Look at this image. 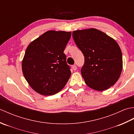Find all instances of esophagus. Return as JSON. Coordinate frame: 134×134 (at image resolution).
<instances>
[{"instance_id":"34e87169","label":"esophagus","mask_w":134,"mask_h":134,"mask_svg":"<svg viewBox=\"0 0 134 134\" xmlns=\"http://www.w3.org/2000/svg\"><path fill=\"white\" fill-rule=\"evenodd\" d=\"M72 70H74V71H75V70H77V66H76V65H72Z\"/></svg>"}]
</instances>
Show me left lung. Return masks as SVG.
Segmentation results:
<instances>
[{
	"mask_svg": "<svg viewBox=\"0 0 134 134\" xmlns=\"http://www.w3.org/2000/svg\"><path fill=\"white\" fill-rule=\"evenodd\" d=\"M72 37L85 57L81 74L87 86L103 91L115 85L123 69L121 51L115 40L94 28L74 31Z\"/></svg>",
	"mask_w": 134,
	"mask_h": 134,
	"instance_id": "1",
	"label": "left lung"
}]
</instances>
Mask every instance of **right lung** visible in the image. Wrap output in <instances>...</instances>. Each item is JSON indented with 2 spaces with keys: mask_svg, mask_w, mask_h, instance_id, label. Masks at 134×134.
Instances as JSON below:
<instances>
[{
  "mask_svg": "<svg viewBox=\"0 0 134 134\" xmlns=\"http://www.w3.org/2000/svg\"><path fill=\"white\" fill-rule=\"evenodd\" d=\"M71 36V32L47 31L27 47L22 72L30 87L40 94H55L69 81L71 72L63 52Z\"/></svg>",
  "mask_w": 134,
  "mask_h": 134,
  "instance_id": "1",
  "label": "right lung"
}]
</instances>
